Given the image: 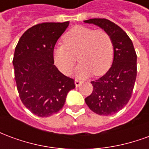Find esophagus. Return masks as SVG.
Masks as SVG:
<instances>
[{"label":"esophagus","instance_id":"obj_1","mask_svg":"<svg viewBox=\"0 0 149 149\" xmlns=\"http://www.w3.org/2000/svg\"><path fill=\"white\" fill-rule=\"evenodd\" d=\"M82 84V82L81 81H78V80H75V85L76 87H79L81 84Z\"/></svg>","mask_w":149,"mask_h":149}]
</instances>
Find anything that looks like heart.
I'll return each mask as SVG.
<instances>
[{
	"label": "heart",
	"mask_w": 149,
	"mask_h": 149,
	"mask_svg": "<svg viewBox=\"0 0 149 149\" xmlns=\"http://www.w3.org/2000/svg\"><path fill=\"white\" fill-rule=\"evenodd\" d=\"M64 45L53 51V61L59 70L69 74L76 63V55L81 62L73 74L77 78H86L104 74L112 65L113 43L110 35L103 29L76 26L63 37Z\"/></svg>",
	"instance_id": "b5f03b06"
}]
</instances>
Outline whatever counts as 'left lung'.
Listing matches in <instances>:
<instances>
[{"label": "left lung", "instance_id": "left-lung-1", "mask_svg": "<svg viewBox=\"0 0 149 149\" xmlns=\"http://www.w3.org/2000/svg\"><path fill=\"white\" fill-rule=\"evenodd\" d=\"M106 31L113 43V61L103 77L91 81L93 90L85 98L93 112L102 116L112 115L121 110L130 100L136 77V53L127 33L107 19L93 18L84 21Z\"/></svg>", "mask_w": 149, "mask_h": 149}]
</instances>
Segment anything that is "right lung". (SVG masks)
Here are the masks:
<instances>
[{"label":"right lung","mask_w":149,"mask_h":149,"mask_svg":"<svg viewBox=\"0 0 149 149\" xmlns=\"http://www.w3.org/2000/svg\"><path fill=\"white\" fill-rule=\"evenodd\" d=\"M69 21L46 22L29 28L16 46L13 64L18 93L28 109L48 117L61 109L74 80L54 65L53 50Z\"/></svg>","instance_id":"right-lung-1"}]
</instances>
